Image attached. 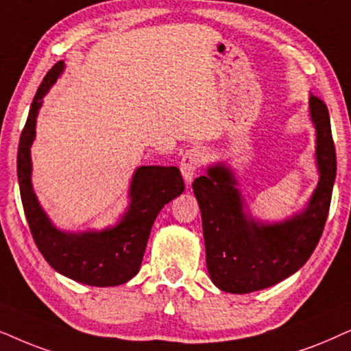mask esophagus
<instances>
[{"instance_id": "esophagus-1", "label": "esophagus", "mask_w": 351, "mask_h": 351, "mask_svg": "<svg viewBox=\"0 0 351 351\" xmlns=\"http://www.w3.org/2000/svg\"><path fill=\"white\" fill-rule=\"evenodd\" d=\"M204 162H205V152L200 147L188 149V151L184 152V156L181 157L180 168L186 184L193 183L195 173H197L199 168L202 167Z\"/></svg>"}]
</instances>
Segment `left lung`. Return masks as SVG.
I'll use <instances>...</instances> for the list:
<instances>
[{"instance_id":"8db88e82","label":"left lung","mask_w":351,"mask_h":351,"mask_svg":"<svg viewBox=\"0 0 351 351\" xmlns=\"http://www.w3.org/2000/svg\"><path fill=\"white\" fill-rule=\"evenodd\" d=\"M310 119L316 130V189L306 207L282 221L266 223L245 212L234 171L218 162L194 180L202 213L205 260L210 279L219 291L250 293L297 273L316 249L328 219L337 173L328 106L310 95Z\"/></svg>"}]
</instances>
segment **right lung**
<instances>
[{"label": "right lung", "mask_w": 351, "mask_h": 351, "mask_svg": "<svg viewBox=\"0 0 351 351\" xmlns=\"http://www.w3.org/2000/svg\"><path fill=\"white\" fill-rule=\"evenodd\" d=\"M64 67L60 60L46 73L19 141L17 178L23 212L36 247L58 273L86 286H120L138 274L152 224L163 205L183 193L184 181L176 167H138L130 183L127 212L114 226L85 232L59 230L40 205L32 186L30 147L35 141L36 117L43 97Z\"/></svg>", "instance_id": "add662e5"}]
</instances>
